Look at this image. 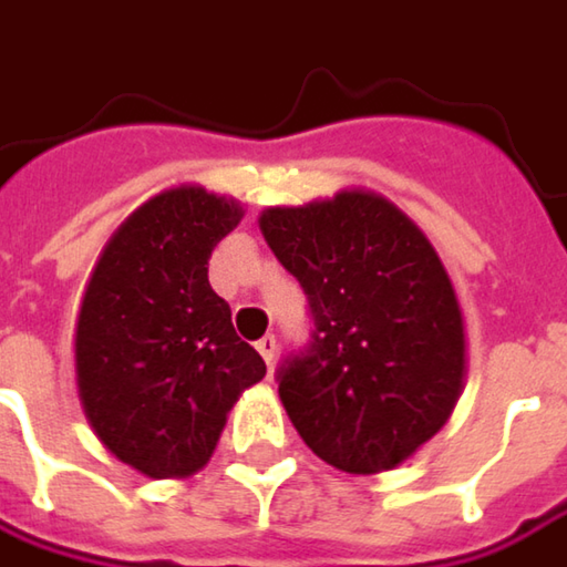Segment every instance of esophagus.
I'll list each match as a JSON object with an SVG mask.
<instances>
[{"mask_svg":"<svg viewBox=\"0 0 567 567\" xmlns=\"http://www.w3.org/2000/svg\"><path fill=\"white\" fill-rule=\"evenodd\" d=\"M256 350L266 359V365H272V362H276V352H279V340H276L272 333H266L262 340H256Z\"/></svg>","mask_w":567,"mask_h":567,"instance_id":"1","label":"esophagus"}]
</instances>
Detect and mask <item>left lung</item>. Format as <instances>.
<instances>
[{"label": "left lung", "mask_w": 567, "mask_h": 567, "mask_svg": "<svg viewBox=\"0 0 567 567\" xmlns=\"http://www.w3.org/2000/svg\"><path fill=\"white\" fill-rule=\"evenodd\" d=\"M259 227L308 295V343L276 369L295 430L340 472L398 465L450 420L465 375L462 311L440 256L372 192L269 208Z\"/></svg>", "instance_id": "obj_1"}]
</instances>
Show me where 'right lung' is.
I'll use <instances>...</instances> for the list:
<instances>
[{"label":"right lung","mask_w":567,"mask_h":567,"mask_svg":"<svg viewBox=\"0 0 567 567\" xmlns=\"http://www.w3.org/2000/svg\"><path fill=\"white\" fill-rule=\"evenodd\" d=\"M240 205L205 188L156 195L105 247L76 327V382L95 436L124 465L192 475L215 452L237 394L266 375L230 323L208 259Z\"/></svg>","instance_id":"1"}]
</instances>
